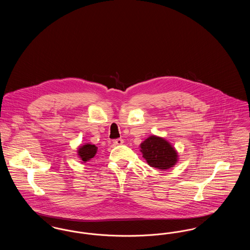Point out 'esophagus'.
I'll return each mask as SVG.
<instances>
[{
  "label": "esophagus",
  "instance_id": "34e87169",
  "mask_svg": "<svg viewBox=\"0 0 250 250\" xmlns=\"http://www.w3.org/2000/svg\"><path fill=\"white\" fill-rule=\"evenodd\" d=\"M112 143H113L114 145H122L124 143V140L123 139H116Z\"/></svg>",
  "mask_w": 250,
  "mask_h": 250
}]
</instances>
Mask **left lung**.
I'll return each mask as SVG.
<instances>
[{"label":"left lung","mask_w":250,"mask_h":250,"mask_svg":"<svg viewBox=\"0 0 250 250\" xmlns=\"http://www.w3.org/2000/svg\"><path fill=\"white\" fill-rule=\"evenodd\" d=\"M141 152L147 163L153 167L167 169L177 162V152L166 140L156 136H150L141 144Z\"/></svg>","instance_id":"8db88e82"}]
</instances>
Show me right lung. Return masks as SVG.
Instances as JSON below:
<instances>
[{"label":"right lung","mask_w":250,"mask_h":250,"mask_svg":"<svg viewBox=\"0 0 250 250\" xmlns=\"http://www.w3.org/2000/svg\"><path fill=\"white\" fill-rule=\"evenodd\" d=\"M96 152H97V147L95 145L87 143L79 148L78 155L83 161L87 162L88 160H90L95 156Z\"/></svg>","instance_id":"obj_1"}]
</instances>
